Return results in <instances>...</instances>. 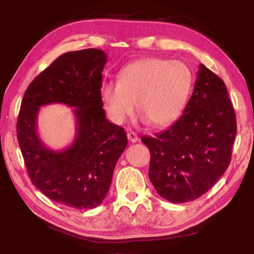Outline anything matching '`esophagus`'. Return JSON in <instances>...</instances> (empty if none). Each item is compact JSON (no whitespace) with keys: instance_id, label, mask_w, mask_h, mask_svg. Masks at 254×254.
<instances>
[{"instance_id":"34e87169","label":"esophagus","mask_w":254,"mask_h":254,"mask_svg":"<svg viewBox=\"0 0 254 254\" xmlns=\"http://www.w3.org/2000/svg\"><path fill=\"white\" fill-rule=\"evenodd\" d=\"M127 137H128V140L130 142H137L139 140L137 133L133 132V131H129L127 133Z\"/></svg>"}]
</instances>
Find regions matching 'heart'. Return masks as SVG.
<instances>
[{
    "label": "heart",
    "instance_id": "b5f03b06",
    "mask_svg": "<svg viewBox=\"0 0 254 254\" xmlns=\"http://www.w3.org/2000/svg\"><path fill=\"white\" fill-rule=\"evenodd\" d=\"M193 86V73L184 62L144 58L123 68L117 82H105L100 97L107 115L123 124L137 110L144 124L164 128L185 110Z\"/></svg>",
    "mask_w": 254,
    "mask_h": 254
}]
</instances>
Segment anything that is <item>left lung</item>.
Wrapping results in <instances>:
<instances>
[{
    "label": "left lung",
    "instance_id": "1",
    "mask_svg": "<svg viewBox=\"0 0 254 254\" xmlns=\"http://www.w3.org/2000/svg\"><path fill=\"white\" fill-rule=\"evenodd\" d=\"M236 132L224 81L199 64L183 115L167 130L141 138L151 153L149 179L157 193L171 203L200 197L228 168Z\"/></svg>",
    "mask_w": 254,
    "mask_h": 254
}]
</instances>
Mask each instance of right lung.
I'll return each instance as SVG.
<instances>
[{"instance_id": "1", "label": "right lung", "mask_w": 254, "mask_h": 254, "mask_svg": "<svg viewBox=\"0 0 254 254\" xmlns=\"http://www.w3.org/2000/svg\"><path fill=\"white\" fill-rule=\"evenodd\" d=\"M107 61L100 49L70 51L57 58L26 90L17 118V139L32 183L57 203L77 209L101 205L127 134L105 116L100 97ZM60 102L74 107L75 140L49 149L37 133L39 107Z\"/></svg>"}]
</instances>
